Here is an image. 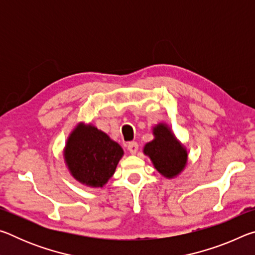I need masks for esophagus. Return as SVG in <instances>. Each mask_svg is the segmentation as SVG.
<instances>
[{"mask_svg":"<svg viewBox=\"0 0 255 255\" xmlns=\"http://www.w3.org/2000/svg\"><path fill=\"white\" fill-rule=\"evenodd\" d=\"M127 149L129 150V153L130 154H136L138 150V144L136 141H130V143H128L127 145Z\"/></svg>","mask_w":255,"mask_h":255,"instance_id":"1","label":"esophagus"}]
</instances>
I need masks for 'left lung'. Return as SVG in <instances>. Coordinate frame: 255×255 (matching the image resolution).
<instances>
[{"label":"left lung","mask_w":255,"mask_h":255,"mask_svg":"<svg viewBox=\"0 0 255 255\" xmlns=\"http://www.w3.org/2000/svg\"><path fill=\"white\" fill-rule=\"evenodd\" d=\"M154 139L144 146L143 152L150 158L155 169L166 179H173L181 174L188 163V152L183 144L165 123L153 127Z\"/></svg>","instance_id":"1"}]
</instances>
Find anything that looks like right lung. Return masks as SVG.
<instances>
[{
    "instance_id": "obj_1",
    "label": "right lung",
    "mask_w": 255,
    "mask_h": 255,
    "mask_svg": "<svg viewBox=\"0 0 255 255\" xmlns=\"http://www.w3.org/2000/svg\"><path fill=\"white\" fill-rule=\"evenodd\" d=\"M63 155L76 181L86 187L102 188L115 174L124 149L92 124L79 123L67 138Z\"/></svg>"
}]
</instances>
